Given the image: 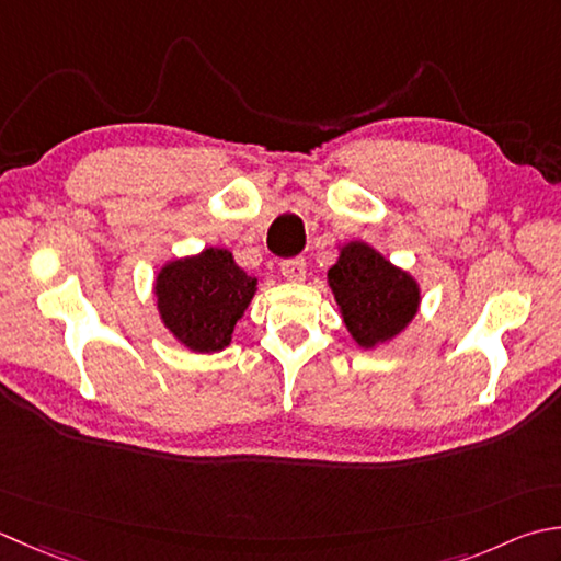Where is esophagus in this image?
<instances>
[{"instance_id": "1", "label": "esophagus", "mask_w": 561, "mask_h": 561, "mask_svg": "<svg viewBox=\"0 0 561 561\" xmlns=\"http://www.w3.org/2000/svg\"><path fill=\"white\" fill-rule=\"evenodd\" d=\"M279 272L284 279L289 282H304L306 277V262L301 257H294V260H284L279 265Z\"/></svg>"}]
</instances>
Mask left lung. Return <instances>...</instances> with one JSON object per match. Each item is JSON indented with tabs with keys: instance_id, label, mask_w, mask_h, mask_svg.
I'll return each mask as SVG.
<instances>
[{
	"instance_id": "left-lung-1",
	"label": "left lung",
	"mask_w": 561,
	"mask_h": 561,
	"mask_svg": "<svg viewBox=\"0 0 561 561\" xmlns=\"http://www.w3.org/2000/svg\"><path fill=\"white\" fill-rule=\"evenodd\" d=\"M328 287L347 333L362 350L391 343L421 309L419 279L365 240L337 245L335 265L328 270Z\"/></svg>"
}]
</instances>
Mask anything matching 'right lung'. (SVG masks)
I'll list each match as a JSON object with an SVG mask.
<instances>
[{"instance_id": "obj_1", "label": "right lung", "mask_w": 561, "mask_h": 561, "mask_svg": "<svg viewBox=\"0 0 561 561\" xmlns=\"http://www.w3.org/2000/svg\"><path fill=\"white\" fill-rule=\"evenodd\" d=\"M257 279L226 248L168 260L156 274L152 294L162 325L190 353L214 355L230 345L245 316Z\"/></svg>"}]
</instances>
